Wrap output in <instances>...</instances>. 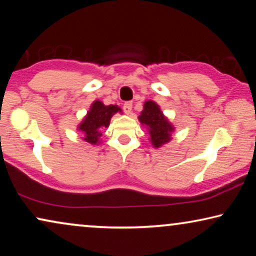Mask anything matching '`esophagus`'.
I'll use <instances>...</instances> for the list:
<instances>
[{
  "mask_svg": "<svg viewBox=\"0 0 256 256\" xmlns=\"http://www.w3.org/2000/svg\"><path fill=\"white\" fill-rule=\"evenodd\" d=\"M132 102L130 101H127V102L124 104V110L126 114H130L132 113Z\"/></svg>",
  "mask_w": 256,
  "mask_h": 256,
  "instance_id": "1",
  "label": "esophagus"
}]
</instances>
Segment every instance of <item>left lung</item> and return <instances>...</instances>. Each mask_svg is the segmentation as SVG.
Listing matches in <instances>:
<instances>
[{
  "label": "left lung",
  "mask_w": 256,
  "mask_h": 256,
  "mask_svg": "<svg viewBox=\"0 0 256 256\" xmlns=\"http://www.w3.org/2000/svg\"><path fill=\"white\" fill-rule=\"evenodd\" d=\"M138 120L149 129L150 141L155 148H160L171 140L174 126L164 116L160 106L154 101H146Z\"/></svg>",
  "instance_id": "8db88e82"
}]
</instances>
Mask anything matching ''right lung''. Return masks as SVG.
I'll return each mask as SVG.
<instances>
[{"instance_id": "1", "label": "right lung", "mask_w": 256, "mask_h": 256, "mask_svg": "<svg viewBox=\"0 0 256 256\" xmlns=\"http://www.w3.org/2000/svg\"><path fill=\"white\" fill-rule=\"evenodd\" d=\"M118 112H121V110L116 104L104 106L99 100L94 101L88 113L78 127L79 130L84 134V141L88 142L90 144L99 143V138L102 135L101 129L107 128L110 126V118Z\"/></svg>"}]
</instances>
